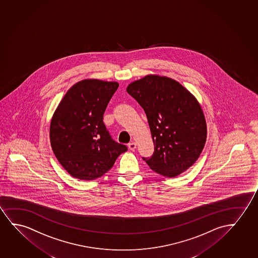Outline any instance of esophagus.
I'll return each mask as SVG.
<instances>
[{"mask_svg": "<svg viewBox=\"0 0 258 258\" xmlns=\"http://www.w3.org/2000/svg\"><path fill=\"white\" fill-rule=\"evenodd\" d=\"M136 143L135 142H131V143H129L128 144V149L132 150V151H135V149H136Z\"/></svg>", "mask_w": 258, "mask_h": 258, "instance_id": "1", "label": "esophagus"}]
</instances>
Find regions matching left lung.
Masks as SVG:
<instances>
[{
  "label": "left lung",
  "instance_id": "obj_1",
  "mask_svg": "<svg viewBox=\"0 0 258 258\" xmlns=\"http://www.w3.org/2000/svg\"><path fill=\"white\" fill-rule=\"evenodd\" d=\"M144 109L155 151L142 157L151 170L168 178L186 171L204 149L207 127L196 99L167 77L148 75L127 87Z\"/></svg>",
  "mask_w": 258,
  "mask_h": 258
}]
</instances>
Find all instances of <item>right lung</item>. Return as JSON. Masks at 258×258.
Instances as JSON below:
<instances>
[{
  "instance_id": "right-lung-1",
  "label": "right lung",
  "mask_w": 258,
  "mask_h": 258,
  "mask_svg": "<svg viewBox=\"0 0 258 258\" xmlns=\"http://www.w3.org/2000/svg\"><path fill=\"white\" fill-rule=\"evenodd\" d=\"M118 83L84 80L59 103L50 123L54 156L74 178L93 180L112 168L127 147L115 142L103 123V114Z\"/></svg>"
}]
</instances>
